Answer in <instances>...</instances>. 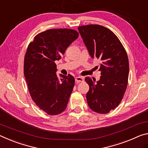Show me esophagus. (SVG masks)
<instances>
[{"label": "esophagus", "mask_w": 148, "mask_h": 148, "mask_svg": "<svg viewBox=\"0 0 148 148\" xmlns=\"http://www.w3.org/2000/svg\"><path fill=\"white\" fill-rule=\"evenodd\" d=\"M84 81V79L83 77H77L75 78V82L77 83H81V82H83Z\"/></svg>", "instance_id": "obj_1"}]
</instances>
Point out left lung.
Returning a JSON list of instances; mask_svg holds the SVG:
<instances>
[{
  "mask_svg": "<svg viewBox=\"0 0 148 148\" xmlns=\"http://www.w3.org/2000/svg\"><path fill=\"white\" fill-rule=\"evenodd\" d=\"M78 30L90 56L100 59V79L86 77L88 105L96 113L115 110L125 93L129 73V58L122 43L109 29L96 24L79 26Z\"/></svg>",
  "mask_w": 148,
  "mask_h": 148,
  "instance_id": "left-lung-1",
  "label": "left lung"
}]
</instances>
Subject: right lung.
Returning <instances> with one entry per match:
<instances>
[{
  "label": "right lung",
  "instance_id": "add662e5",
  "mask_svg": "<svg viewBox=\"0 0 148 148\" xmlns=\"http://www.w3.org/2000/svg\"><path fill=\"white\" fill-rule=\"evenodd\" d=\"M78 37L74 29H52L38 33L28 45L23 73L29 92L36 105L50 115L65 110L75 84L70 74L58 79L55 61Z\"/></svg>",
  "mask_w": 148,
  "mask_h": 148
}]
</instances>
